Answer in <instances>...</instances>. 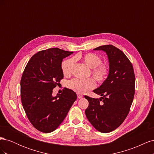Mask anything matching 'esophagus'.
I'll return each instance as SVG.
<instances>
[{
    "instance_id": "1",
    "label": "esophagus",
    "mask_w": 154,
    "mask_h": 154,
    "mask_svg": "<svg viewBox=\"0 0 154 154\" xmlns=\"http://www.w3.org/2000/svg\"><path fill=\"white\" fill-rule=\"evenodd\" d=\"M77 96H78V99H81V98H82V97H83L82 94H79V93H77Z\"/></svg>"
}]
</instances>
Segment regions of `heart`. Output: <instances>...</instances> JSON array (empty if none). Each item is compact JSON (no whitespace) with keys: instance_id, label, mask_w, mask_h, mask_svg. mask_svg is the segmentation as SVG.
Returning <instances> with one entry per match:
<instances>
[{"instance_id":"b5f03b06","label":"heart","mask_w":154,"mask_h":154,"mask_svg":"<svg viewBox=\"0 0 154 154\" xmlns=\"http://www.w3.org/2000/svg\"><path fill=\"white\" fill-rule=\"evenodd\" d=\"M82 60L87 66L92 69V76L99 83H103L109 73V67L107 65L102 63V60L94 53H87L78 54L72 58H69L63 62L62 64V72L65 76H68L71 74L72 69L75 60ZM69 87L76 92L83 94L88 90H91L96 86V82L91 78L87 79L74 78L69 82Z\"/></svg>"}]
</instances>
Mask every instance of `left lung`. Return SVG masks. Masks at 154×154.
I'll use <instances>...</instances> for the list:
<instances>
[{"instance_id":"8db88e82","label":"left lung","mask_w":154,"mask_h":154,"mask_svg":"<svg viewBox=\"0 0 154 154\" xmlns=\"http://www.w3.org/2000/svg\"><path fill=\"white\" fill-rule=\"evenodd\" d=\"M94 50L106 53L109 73L103 83L93 91L101 96L100 99L85 96L89 103L85 115L97 131L108 133L119 127L127 118L134 99L136 79L132 65L123 51L112 45H101Z\"/></svg>"}]
</instances>
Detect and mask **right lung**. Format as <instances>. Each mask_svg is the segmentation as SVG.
Listing matches in <instances>:
<instances>
[{
  "label": "right lung",
  "instance_id": "1",
  "mask_svg": "<svg viewBox=\"0 0 154 154\" xmlns=\"http://www.w3.org/2000/svg\"><path fill=\"white\" fill-rule=\"evenodd\" d=\"M73 52L57 48L40 51L26 65L20 81L23 108L33 127L44 133L52 132L62 123L77 99L75 92L65 88L52 95L63 78V59Z\"/></svg>",
  "mask_w": 154,
  "mask_h": 154
}]
</instances>
